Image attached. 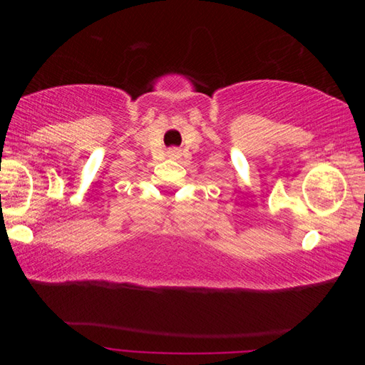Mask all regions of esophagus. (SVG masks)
<instances>
[{
    "label": "esophagus",
    "mask_w": 365,
    "mask_h": 365,
    "mask_svg": "<svg viewBox=\"0 0 365 365\" xmlns=\"http://www.w3.org/2000/svg\"><path fill=\"white\" fill-rule=\"evenodd\" d=\"M169 157H170V158H178V157H180V152L175 150V149L170 150V152H169Z\"/></svg>",
    "instance_id": "obj_1"
}]
</instances>
